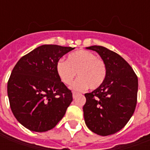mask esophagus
Here are the masks:
<instances>
[{"label": "esophagus", "instance_id": "1", "mask_svg": "<svg viewBox=\"0 0 150 150\" xmlns=\"http://www.w3.org/2000/svg\"><path fill=\"white\" fill-rule=\"evenodd\" d=\"M77 95H78V92H76V91H73V92H72V96H73V98H74V99L77 96Z\"/></svg>", "mask_w": 150, "mask_h": 150}]
</instances>
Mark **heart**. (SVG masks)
<instances>
[{"mask_svg":"<svg viewBox=\"0 0 150 150\" xmlns=\"http://www.w3.org/2000/svg\"><path fill=\"white\" fill-rule=\"evenodd\" d=\"M56 71L66 85H71L76 74L79 79L72 88L83 91L89 87L91 90L100 88L107 76V66L104 60L96 58L95 54L86 50L71 53L67 61L60 59L56 64Z\"/></svg>","mask_w":150,"mask_h":150,"instance_id":"heart-1","label":"heart"}]
</instances>
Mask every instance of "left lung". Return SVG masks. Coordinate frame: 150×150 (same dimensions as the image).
<instances>
[{
  "mask_svg": "<svg viewBox=\"0 0 150 150\" xmlns=\"http://www.w3.org/2000/svg\"><path fill=\"white\" fill-rule=\"evenodd\" d=\"M87 49L100 55L107 66V76L100 88L84 95L85 123L98 135H112L126 125L135 111L137 76L131 66L114 51L101 46Z\"/></svg>",
  "mask_w": 150,
  "mask_h": 150,
  "instance_id": "obj_1",
  "label": "left lung"
}]
</instances>
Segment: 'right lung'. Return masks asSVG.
Listing matches in <instances>:
<instances>
[{"mask_svg": "<svg viewBox=\"0 0 150 150\" xmlns=\"http://www.w3.org/2000/svg\"><path fill=\"white\" fill-rule=\"evenodd\" d=\"M75 48L42 45L19 59L7 85L10 108L18 122L34 132H46L62 120L72 92L56 71V64Z\"/></svg>", "mask_w": 150, "mask_h": 150, "instance_id": "1", "label": "right lung"}]
</instances>
